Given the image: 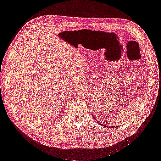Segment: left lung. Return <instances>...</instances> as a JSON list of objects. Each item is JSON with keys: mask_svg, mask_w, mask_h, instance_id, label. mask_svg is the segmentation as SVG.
<instances>
[{"mask_svg": "<svg viewBox=\"0 0 161 161\" xmlns=\"http://www.w3.org/2000/svg\"><path fill=\"white\" fill-rule=\"evenodd\" d=\"M92 116H93V118H94V119H96V118H94V116H93V114H92ZM96 121H98V120H96ZM98 123H99V124H101V125H102L103 126H105V127H107V125H103V124H102V123H100V122H98ZM109 127H110V126H109ZM112 127H113V126H112ZM112 127H111V128H112Z\"/></svg>", "mask_w": 161, "mask_h": 161, "instance_id": "obj_1", "label": "left lung"}]
</instances>
